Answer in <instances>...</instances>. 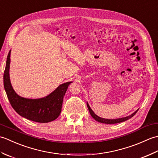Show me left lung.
Here are the masks:
<instances>
[{"mask_svg": "<svg viewBox=\"0 0 158 158\" xmlns=\"http://www.w3.org/2000/svg\"><path fill=\"white\" fill-rule=\"evenodd\" d=\"M87 106H88V110L89 111L90 115H92V117L96 121L100 123H107V124H114V123H120V122H125V121L129 119L130 118L135 115L136 113V112L138 111L139 109H137L135 113H133L132 114H131L130 115H128L125 117H122V118H117V119H105V118H102V117H100L99 116H98L97 115L94 113V112L93 111L92 109L90 108V106L89 105V104L87 102Z\"/></svg>", "mask_w": 158, "mask_h": 158, "instance_id": "8db88e82", "label": "left lung"}]
</instances>
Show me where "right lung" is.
Masks as SVG:
<instances>
[{
    "label": "right lung",
    "instance_id": "obj_1",
    "mask_svg": "<svg viewBox=\"0 0 158 158\" xmlns=\"http://www.w3.org/2000/svg\"><path fill=\"white\" fill-rule=\"evenodd\" d=\"M11 51L6 58L3 82L7 98L13 109L24 118L39 123H48L58 118L62 110L64 96L73 81L60 85L54 91L43 98L31 99L20 96L13 89L10 81Z\"/></svg>",
    "mask_w": 158,
    "mask_h": 158
}]
</instances>
